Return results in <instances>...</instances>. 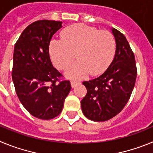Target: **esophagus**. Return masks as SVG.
<instances>
[{
    "label": "esophagus",
    "instance_id": "esophagus-1",
    "mask_svg": "<svg viewBox=\"0 0 153 153\" xmlns=\"http://www.w3.org/2000/svg\"><path fill=\"white\" fill-rule=\"evenodd\" d=\"M79 82H77V81H71L70 82V84H71V86H72V88H74L76 85L79 84Z\"/></svg>",
    "mask_w": 153,
    "mask_h": 153
}]
</instances>
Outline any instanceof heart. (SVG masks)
I'll return each instance as SVG.
<instances>
[{
	"label": "heart",
	"mask_w": 153,
	"mask_h": 153,
	"mask_svg": "<svg viewBox=\"0 0 153 153\" xmlns=\"http://www.w3.org/2000/svg\"><path fill=\"white\" fill-rule=\"evenodd\" d=\"M62 40H52L49 51L51 60L59 70H67L76 57L78 61L66 73L71 79H83L89 74L103 73L111 63L116 40L108 30H100L85 24H75L63 30Z\"/></svg>",
	"instance_id": "1"
}]
</instances>
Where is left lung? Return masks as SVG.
I'll return each mask as SVG.
<instances>
[{
	"mask_svg": "<svg viewBox=\"0 0 153 153\" xmlns=\"http://www.w3.org/2000/svg\"><path fill=\"white\" fill-rule=\"evenodd\" d=\"M116 53L111 64L99 77L84 81L87 93L81 101L86 118L96 122L110 120L122 111L136 83L137 69L134 53L126 36L115 28Z\"/></svg>",
	"mask_w": 153,
	"mask_h": 153,
	"instance_id": "left-lung-1",
	"label": "left lung"
}]
</instances>
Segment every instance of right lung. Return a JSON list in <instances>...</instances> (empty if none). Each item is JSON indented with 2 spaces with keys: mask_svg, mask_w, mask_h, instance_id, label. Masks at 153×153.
I'll use <instances>...</instances> for the list:
<instances>
[{
  "mask_svg": "<svg viewBox=\"0 0 153 153\" xmlns=\"http://www.w3.org/2000/svg\"><path fill=\"white\" fill-rule=\"evenodd\" d=\"M61 21L41 20L30 24L14 46L12 79L19 100L32 116L51 120L61 113L71 90L69 80L51 63L49 45Z\"/></svg>",
  "mask_w": 153,
  "mask_h": 153,
  "instance_id": "1",
  "label": "right lung"
}]
</instances>
